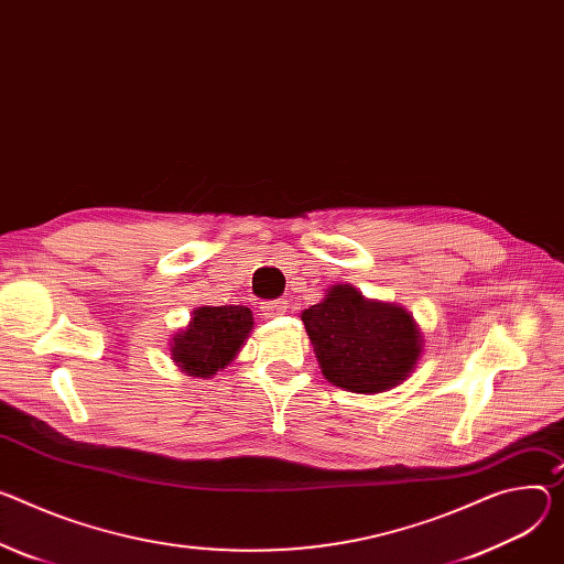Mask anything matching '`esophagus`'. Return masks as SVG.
<instances>
[{
  "label": "esophagus",
  "instance_id": "esophagus-1",
  "mask_svg": "<svg viewBox=\"0 0 564 564\" xmlns=\"http://www.w3.org/2000/svg\"><path fill=\"white\" fill-rule=\"evenodd\" d=\"M261 311H263V315H265L268 319H272V317H279V315H283V313L288 311V303L281 301V299H276V301H265V303L261 305Z\"/></svg>",
  "mask_w": 564,
  "mask_h": 564
}]
</instances>
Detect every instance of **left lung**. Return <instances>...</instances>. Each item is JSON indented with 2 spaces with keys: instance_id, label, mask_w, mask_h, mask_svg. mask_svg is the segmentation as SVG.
I'll return each mask as SVG.
<instances>
[{
  "instance_id": "1",
  "label": "left lung",
  "mask_w": 564,
  "mask_h": 564,
  "mask_svg": "<svg viewBox=\"0 0 564 564\" xmlns=\"http://www.w3.org/2000/svg\"><path fill=\"white\" fill-rule=\"evenodd\" d=\"M322 373L355 393L387 391L414 371L423 335L402 305L367 299L352 285H333L301 313Z\"/></svg>"
}]
</instances>
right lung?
Masks as SVG:
<instances>
[{"label":"right lung","instance_id":"1","mask_svg":"<svg viewBox=\"0 0 564 564\" xmlns=\"http://www.w3.org/2000/svg\"><path fill=\"white\" fill-rule=\"evenodd\" d=\"M251 328L253 317L245 305H202L173 337V362L193 378H212L234 360Z\"/></svg>","mask_w":564,"mask_h":564}]
</instances>
